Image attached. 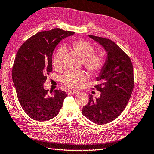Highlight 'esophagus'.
<instances>
[{
  "label": "esophagus",
  "instance_id": "34e87169",
  "mask_svg": "<svg viewBox=\"0 0 154 154\" xmlns=\"http://www.w3.org/2000/svg\"><path fill=\"white\" fill-rule=\"evenodd\" d=\"M68 92L69 94H78V91H77V90H69Z\"/></svg>",
  "mask_w": 154,
  "mask_h": 154
}]
</instances>
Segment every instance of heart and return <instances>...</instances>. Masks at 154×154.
<instances>
[{
  "label": "heart",
  "instance_id": "heart-1",
  "mask_svg": "<svg viewBox=\"0 0 154 154\" xmlns=\"http://www.w3.org/2000/svg\"><path fill=\"white\" fill-rule=\"evenodd\" d=\"M71 48L81 57L82 64L88 72L94 75L99 73L105 66V57L102 53H94V47L85 40H75L71 43ZM66 49L61 47L55 53L53 64L56 69H61L64 66ZM88 79L86 73L82 70H69L62 77L63 83L71 88H79Z\"/></svg>",
  "mask_w": 154,
  "mask_h": 154
}]
</instances>
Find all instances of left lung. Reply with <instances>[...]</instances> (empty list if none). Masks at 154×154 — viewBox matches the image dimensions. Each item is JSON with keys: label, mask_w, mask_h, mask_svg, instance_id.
I'll return each mask as SVG.
<instances>
[{"label": "left lung", "mask_w": 154, "mask_h": 154, "mask_svg": "<svg viewBox=\"0 0 154 154\" xmlns=\"http://www.w3.org/2000/svg\"><path fill=\"white\" fill-rule=\"evenodd\" d=\"M88 36L104 47L107 57L96 77L100 84L94 86L101 92L100 97L93 100L90 95L82 114L94 123L105 124L116 119L128 103L134 87L133 65L128 55L111 39Z\"/></svg>", "instance_id": "1"}]
</instances>
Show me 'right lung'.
<instances>
[{
	"label": "right lung",
	"mask_w": 154,
	"mask_h": 154,
	"mask_svg": "<svg viewBox=\"0 0 154 154\" xmlns=\"http://www.w3.org/2000/svg\"><path fill=\"white\" fill-rule=\"evenodd\" d=\"M74 32L54 29L42 31L23 43L12 68L18 100L29 117L42 122L56 116L66 97L61 90L49 92L43 88L47 75L52 72V55L59 42Z\"/></svg>",
	"instance_id": "1"
}]
</instances>
